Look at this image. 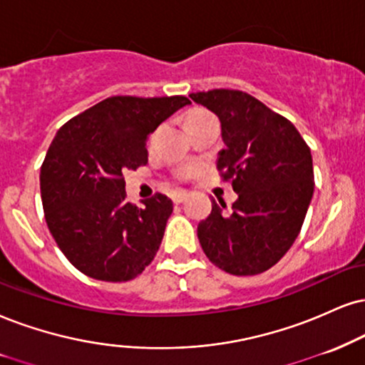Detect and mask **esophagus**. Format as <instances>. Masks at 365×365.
<instances>
[{"instance_id": "34e87169", "label": "esophagus", "mask_w": 365, "mask_h": 365, "mask_svg": "<svg viewBox=\"0 0 365 365\" xmlns=\"http://www.w3.org/2000/svg\"><path fill=\"white\" fill-rule=\"evenodd\" d=\"M186 200H187V195L184 191H178V192H174V195H173V201L175 205H181Z\"/></svg>"}]
</instances>
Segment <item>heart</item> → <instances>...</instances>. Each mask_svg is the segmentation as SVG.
<instances>
[{"label":"heart","instance_id":"obj_1","mask_svg":"<svg viewBox=\"0 0 365 365\" xmlns=\"http://www.w3.org/2000/svg\"><path fill=\"white\" fill-rule=\"evenodd\" d=\"M210 113L208 111H203V110H195L191 111L190 115H187L186 118V123H190V121H195V120H200L203 118V116H208ZM197 173L196 168H192V165H184V168H179L178 170H175V178L181 179V181H186V179L192 178Z\"/></svg>","mask_w":365,"mask_h":365}]
</instances>
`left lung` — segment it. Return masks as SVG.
<instances>
[{
    "label": "left lung",
    "instance_id": "1",
    "mask_svg": "<svg viewBox=\"0 0 365 365\" xmlns=\"http://www.w3.org/2000/svg\"><path fill=\"white\" fill-rule=\"evenodd\" d=\"M222 121L217 168L238 200L211 201L197 238L211 262L233 276H255L281 260L303 227L314 190L308 143L289 120L237 89L191 93Z\"/></svg>",
    "mask_w": 365,
    "mask_h": 365
}]
</instances>
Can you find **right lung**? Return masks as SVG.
<instances>
[{
  "label": "right lung",
  "mask_w": 365,
  "mask_h": 365,
  "mask_svg": "<svg viewBox=\"0 0 365 365\" xmlns=\"http://www.w3.org/2000/svg\"><path fill=\"white\" fill-rule=\"evenodd\" d=\"M186 105V96H111L57 130L40 195L48 230L78 271L123 282L154 260L173 201L157 192L143 208L127 203L123 173L147 164L148 135Z\"/></svg>",
  "instance_id": "1"
}]
</instances>
